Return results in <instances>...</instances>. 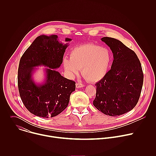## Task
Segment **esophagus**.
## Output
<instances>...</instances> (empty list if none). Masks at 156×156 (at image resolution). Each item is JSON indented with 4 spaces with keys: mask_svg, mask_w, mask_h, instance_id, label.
Here are the masks:
<instances>
[{
    "mask_svg": "<svg viewBox=\"0 0 156 156\" xmlns=\"http://www.w3.org/2000/svg\"><path fill=\"white\" fill-rule=\"evenodd\" d=\"M84 86V85L82 83H76V88H80V87H83Z\"/></svg>",
    "mask_w": 156,
    "mask_h": 156,
    "instance_id": "1",
    "label": "esophagus"
}]
</instances>
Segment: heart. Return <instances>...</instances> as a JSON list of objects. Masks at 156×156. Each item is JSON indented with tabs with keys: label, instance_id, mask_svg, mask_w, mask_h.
<instances>
[{
	"label": "heart",
	"instance_id": "b5f03b06",
	"mask_svg": "<svg viewBox=\"0 0 156 156\" xmlns=\"http://www.w3.org/2000/svg\"><path fill=\"white\" fill-rule=\"evenodd\" d=\"M112 55L106 48L94 44L76 46L70 52V58H65L63 65L70 76H74L81 69L84 78L90 82H98L107 75L112 62Z\"/></svg>",
	"mask_w": 156,
	"mask_h": 156
}]
</instances>
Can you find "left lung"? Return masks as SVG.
I'll use <instances>...</instances> for the list:
<instances>
[{"label":"left lung","instance_id":"1","mask_svg":"<svg viewBox=\"0 0 156 156\" xmlns=\"http://www.w3.org/2000/svg\"><path fill=\"white\" fill-rule=\"evenodd\" d=\"M112 51L111 69L96 83L94 106L103 114L116 117L127 113L137 104L140 97L143 72L135 52L118 39H101Z\"/></svg>","mask_w":156,"mask_h":156}]
</instances>
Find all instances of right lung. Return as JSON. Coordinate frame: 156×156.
Masks as SVG:
<instances>
[{
  "mask_svg": "<svg viewBox=\"0 0 156 156\" xmlns=\"http://www.w3.org/2000/svg\"><path fill=\"white\" fill-rule=\"evenodd\" d=\"M57 35L36 37L21 56L18 70V86L21 99L29 112L34 115L54 117L68 106L70 96L75 90V82L62 76L55 69L60 67L68 44H63ZM72 39L66 38L65 41ZM44 65L47 79L36 85L32 75L36 66Z\"/></svg>",
  "mask_w": 156,
  "mask_h": 156,
  "instance_id": "right-lung-1",
  "label": "right lung"
}]
</instances>
